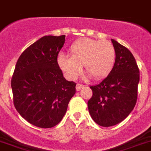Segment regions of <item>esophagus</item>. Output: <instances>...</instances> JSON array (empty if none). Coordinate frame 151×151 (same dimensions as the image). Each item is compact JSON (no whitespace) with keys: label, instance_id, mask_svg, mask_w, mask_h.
I'll use <instances>...</instances> for the list:
<instances>
[{"label":"esophagus","instance_id":"34e87169","mask_svg":"<svg viewBox=\"0 0 151 151\" xmlns=\"http://www.w3.org/2000/svg\"><path fill=\"white\" fill-rule=\"evenodd\" d=\"M83 86L81 84H77L76 86V91H79L81 89H83Z\"/></svg>","mask_w":151,"mask_h":151}]
</instances>
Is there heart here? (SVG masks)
<instances>
[{
    "instance_id": "heart-1",
    "label": "heart",
    "mask_w": 151,
    "mask_h": 151,
    "mask_svg": "<svg viewBox=\"0 0 151 151\" xmlns=\"http://www.w3.org/2000/svg\"><path fill=\"white\" fill-rule=\"evenodd\" d=\"M116 52L111 42L106 40L80 38L69 48L68 55L60 54L58 64L70 80L76 79L85 70L95 79H101L110 73L115 62Z\"/></svg>"
}]
</instances>
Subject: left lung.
Returning a JSON list of instances; mask_svg holds the SVG:
<instances>
[{
	"label": "left lung",
	"instance_id": "1",
	"mask_svg": "<svg viewBox=\"0 0 151 151\" xmlns=\"http://www.w3.org/2000/svg\"><path fill=\"white\" fill-rule=\"evenodd\" d=\"M116 52L113 68L100 83L90 86L93 96L88 101L91 117L101 127L122 122L134 109L137 99L140 71L129 49L111 39Z\"/></svg>",
	"mask_w": 151,
	"mask_h": 151
}]
</instances>
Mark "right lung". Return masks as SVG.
<instances>
[{"instance_id": "add662e5", "label": "right lung", "mask_w": 151, "mask_h": 151, "mask_svg": "<svg viewBox=\"0 0 151 151\" xmlns=\"http://www.w3.org/2000/svg\"><path fill=\"white\" fill-rule=\"evenodd\" d=\"M65 35H46L27 48L16 64L11 89L14 105L24 119L40 128L57 125L76 93V83L67 81L57 58Z\"/></svg>"}]
</instances>
